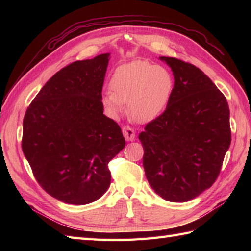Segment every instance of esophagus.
<instances>
[{
	"label": "esophagus",
	"mask_w": 251,
	"mask_h": 251,
	"mask_svg": "<svg viewBox=\"0 0 251 251\" xmlns=\"http://www.w3.org/2000/svg\"><path fill=\"white\" fill-rule=\"evenodd\" d=\"M122 131H123V135H124V137H125V139L127 140V141H132L135 139V137H136V134H135V131H134V129L131 128V127H129V126H124L122 128Z\"/></svg>",
	"instance_id": "1"
}]
</instances>
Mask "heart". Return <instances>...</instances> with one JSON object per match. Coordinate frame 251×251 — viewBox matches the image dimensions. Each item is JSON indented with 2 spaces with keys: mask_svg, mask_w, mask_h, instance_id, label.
<instances>
[{
  "mask_svg": "<svg viewBox=\"0 0 251 251\" xmlns=\"http://www.w3.org/2000/svg\"><path fill=\"white\" fill-rule=\"evenodd\" d=\"M174 84L168 69L146 60H135L116 68L110 79L111 92L102 94L101 102L112 117L119 116L127 102L131 120L149 123L166 109Z\"/></svg>",
  "mask_w": 251,
  "mask_h": 251,
  "instance_id": "b5f03b06",
  "label": "heart"
}]
</instances>
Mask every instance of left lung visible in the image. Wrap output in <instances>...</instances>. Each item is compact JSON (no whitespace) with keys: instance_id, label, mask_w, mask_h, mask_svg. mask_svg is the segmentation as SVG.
<instances>
[{"instance_id":"obj_1","label":"left lung","mask_w":251,"mask_h":251,"mask_svg":"<svg viewBox=\"0 0 251 251\" xmlns=\"http://www.w3.org/2000/svg\"><path fill=\"white\" fill-rule=\"evenodd\" d=\"M175 84L163 113L139 135L149 184L164 200L188 201L215 183L231 145L227 101L201 69L173 57Z\"/></svg>"}]
</instances>
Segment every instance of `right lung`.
Wrapping results in <instances>:
<instances>
[{"instance_id":"add662e5","label":"right lung","mask_w":251,"mask_h":251,"mask_svg":"<svg viewBox=\"0 0 251 251\" xmlns=\"http://www.w3.org/2000/svg\"><path fill=\"white\" fill-rule=\"evenodd\" d=\"M110 54L74 61L50 78L26 109L23 151L37 182L67 204L85 205L108 190V164L126 142L103 114Z\"/></svg>"}]
</instances>
